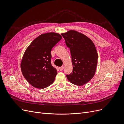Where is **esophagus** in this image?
Masks as SVG:
<instances>
[{
	"label": "esophagus",
	"instance_id": "34e87169",
	"mask_svg": "<svg viewBox=\"0 0 124 124\" xmlns=\"http://www.w3.org/2000/svg\"><path fill=\"white\" fill-rule=\"evenodd\" d=\"M63 68H64V67H63V66H62V67H59V69L60 71H62V70L63 69Z\"/></svg>",
	"mask_w": 124,
	"mask_h": 124
}]
</instances>
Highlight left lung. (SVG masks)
<instances>
[{
  "label": "left lung",
  "mask_w": 124,
  "mask_h": 124,
  "mask_svg": "<svg viewBox=\"0 0 124 124\" xmlns=\"http://www.w3.org/2000/svg\"><path fill=\"white\" fill-rule=\"evenodd\" d=\"M71 53L72 72L66 75L68 80L74 85L86 84L94 76L98 55L93 41L83 33L69 31L62 33Z\"/></svg>",
  "instance_id": "8db88e82"
}]
</instances>
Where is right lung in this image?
Here are the masks:
<instances>
[{"label": "right lung", "instance_id": "add662e5", "mask_svg": "<svg viewBox=\"0 0 124 124\" xmlns=\"http://www.w3.org/2000/svg\"><path fill=\"white\" fill-rule=\"evenodd\" d=\"M62 38L49 32L37 37L26 49L21 62L23 76L33 87L43 89L53 83L57 71L51 64V50Z\"/></svg>", "mask_w": 124, "mask_h": 124}]
</instances>
